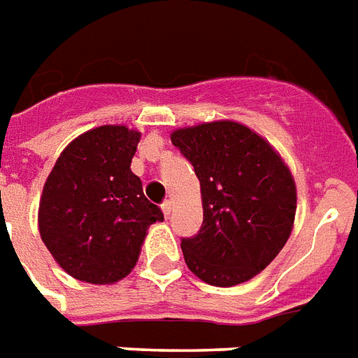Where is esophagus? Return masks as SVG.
I'll use <instances>...</instances> for the list:
<instances>
[{
	"label": "esophagus",
	"mask_w": 358,
	"mask_h": 358,
	"mask_svg": "<svg viewBox=\"0 0 358 358\" xmlns=\"http://www.w3.org/2000/svg\"><path fill=\"white\" fill-rule=\"evenodd\" d=\"M161 208H163V214H165L166 218L171 216V210H172V201L171 199H166L163 205H161Z\"/></svg>",
	"instance_id": "esophagus-1"
}]
</instances>
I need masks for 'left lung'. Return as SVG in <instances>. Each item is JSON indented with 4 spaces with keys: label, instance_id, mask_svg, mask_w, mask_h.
<instances>
[{
    "label": "left lung",
    "instance_id": "obj_1",
    "mask_svg": "<svg viewBox=\"0 0 358 358\" xmlns=\"http://www.w3.org/2000/svg\"><path fill=\"white\" fill-rule=\"evenodd\" d=\"M171 140L193 165L203 199V226L182 239L187 267L213 287L250 280L292 233V172L267 140L235 121L178 129Z\"/></svg>",
    "mask_w": 358,
    "mask_h": 358
}]
</instances>
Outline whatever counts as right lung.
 <instances>
[{
	"label": "right lung",
	"instance_id": "1",
	"mask_svg": "<svg viewBox=\"0 0 358 358\" xmlns=\"http://www.w3.org/2000/svg\"><path fill=\"white\" fill-rule=\"evenodd\" d=\"M140 132L104 125L66 145L39 199V233L73 279L113 285L136 266L148 227L163 222L131 171Z\"/></svg>",
	"mask_w": 358,
	"mask_h": 358
}]
</instances>
